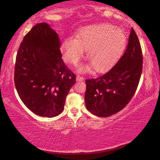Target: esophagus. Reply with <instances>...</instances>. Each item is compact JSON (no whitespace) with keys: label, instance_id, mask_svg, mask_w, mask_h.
Masks as SVG:
<instances>
[{"label":"esophagus","instance_id":"obj_1","mask_svg":"<svg viewBox=\"0 0 160 160\" xmlns=\"http://www.w3.org/2000/svg\"><path fill=\"white\" fill-rule=\"evenodd\" d=\"M84 79H85V78H84V77L83 76H80V75H77V80L78 81H82V80H84Z\"/></svg>","mask_w":160,"mask_h":160}]
</instances>
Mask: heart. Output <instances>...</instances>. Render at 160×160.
Returning a JSON list of instances; mask_svg holds the SVG:
<instances>
[{
  "label": "heart",
  "instance_id": "b5f03b06",
  "mask_svg": "<svg viewBox=\"0 0 160 160\" xmlns=\"http://www.w3.org/2000/svg\"><path fill=\"white\" fill-rule=\"evenodd\" d=\"M126 44V36L121 29L109 24H101L81 29L77 39L69 38L63 44V56L67 61L77 65L84 50H88L87 58L96 70L107 68L120 57ZM88 66H81L86 71Z\"/></svg>",
  "mask_w": 160,
  "mask_h": 160
}]
</instances>
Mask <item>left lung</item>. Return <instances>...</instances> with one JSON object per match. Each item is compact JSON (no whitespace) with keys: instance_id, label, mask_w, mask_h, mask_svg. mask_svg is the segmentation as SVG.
<instances>
[{"instance_id":"obj_1","label":"left lung","mask_w":160,"mask_h":160,"mask_svg":"<svg viewBox=\"0 0 160 160\" xmlns=\"http://www.w3.org/2000/svg\"><path fill=\"white\" fill-rule=\"evenodd\" d=\"M142 70V48L132 28L125 52L114 66L106 73L85 80L87 109L99 117H108L120 112L136 92Z\"/></svg>"}]
</instances>
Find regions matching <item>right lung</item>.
Instances as JSON below:
<instances>
[{
  "label": "right lung",
  "mask_w": 160,
  "mask_h": 160,
  "mask_svg": "<svg viewBox=\"0 0 160 160\" xmlns=\"http://www.w3.org/2000/svg\"><path fill=\"white\" fill-rule=\"evenodd\" d=\"M60 46L55 30L41 22L24 37L16 56L14 82L19 96L29 110L44 117L63 112L76 81L62 59Z\"/></svg>",
  "instance_id": "1"
}]
</instances>
